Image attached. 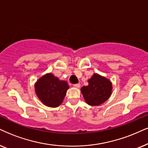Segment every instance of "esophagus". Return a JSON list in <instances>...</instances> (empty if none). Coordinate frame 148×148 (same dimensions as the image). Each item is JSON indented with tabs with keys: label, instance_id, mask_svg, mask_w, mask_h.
Masks as SVG:
<instances>
[{
	"label": "esophagus",
	"instance_id": "esophagus-1",
	"mask_svg": "<svg viewBox=\"0 0 148 148\" xmlns=\"http://www.w3.org/2000/svg\"><path fill=\"white\" fill-rule=\"evenodd\" d=\"M74 87H76V88H80V83L74 84Z\"/></svg>",
	"mask_w": 148,
	"mask_h": 148
}]
</instances>
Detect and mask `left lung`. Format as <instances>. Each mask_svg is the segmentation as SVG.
<instances>
[{
  "label": "left lung",
  "instance_id": "1",
  "mask_svg": "<svg viewBox=\"0 0 148 148\" xmlns=\"http://www.w3.org/2000/svg\"><path fill=\"white\" fill-rule=\"evenodd\" d=\"M87 81L88 85L83 86L80 91L89 105H100L111 96L113 85L109 79L95 73Z\"/></svg>",
  "mask_w": 148,
  "mask_h": 148
}]
</instances>
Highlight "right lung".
Masks as SVG:
<instances>
[{"label": "right lung", "mask_w": 148, "mask_h": 148, "mask_svg": "<svg viewBox=\"0 0 148 148\" xmlns=\"http://www.w3.org/2000/svg\"><path fill=\"white\" fill-rule=\"evenodd\" d=\"M68 83L61 80L52 73H47L35 83V91L38 98L44 105L57 107L62 103L67 91Z\"/></svg>", "instance_id": "right-lung-1"}]
</instances>
